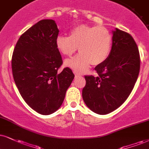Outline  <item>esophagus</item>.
Here are the masks:
<instances>
[{"instance_id": "obj_1", "label": "esophagus", "mask_w": 149, "mask_h": 149, "mask_svg": "<svg viewBox=\"0 0 149 149\" xmlns=\"http://www.w3.org/2000/svg\"><path fill=\"white\" fill-rule=\"evenodd\" d=\"M74 73L75 74V77H79V76H81V74H80V73L77 72H74Z\"/></svg>"}]
</instances>
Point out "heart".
<instances>
[{
	"instance_id": "b5f03b06",
	"label": "heart",
	"mask_w": 149,
	"mask_h": 149,
	"mask_svg": "<svg viewBox=\"0 0 149 149\" xmlns=\"http://www.w3.org/2000/svg\"><path fill=\"white\" fill-rule=\"evenodd\" d=\"M113 38L109 30L102 26L80 25L72 29L70 36L58 35L56 45L62 54L72 56L77 50L80 54L65 61L76 71H84L92 64L105 62L111 52Z\"/></svg>"
}]
</instances>
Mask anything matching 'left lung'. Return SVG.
Returning <instances> with one entry per match:
<instances>
[{
	"label": "left lung",
	"mask_w": 149,
	"mask_h": 149,
	"mask_svg": "<svg viewBox=\"0 0 149 149\" xmlns=\"http://www.w3.org/2000/svg\"><path fill=\"white\" fill-rule=\"evenodd\" d=\"M108 58L97 65V77L86 75L83 100L92 111L106 115L118 108L133 91L140 69V57L132 36L116 28Z\"/></svg>",
	"instance_id": "8db88e82"
}]
</instances>
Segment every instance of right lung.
<instances>
[{
    "label": "right lung",
    "instance_id": "obj_1",
    "mask_svg": "<svg viewBox=\"0 0 149 149\" xmlns=\"http://www.w3.org/2000/svg\"><path fill=\"white\" fill-rule=\"evenodd\" d=\"M58 32L54 21L41 20L20 36L12 54V74L20 94L44 115L61 107L74 77L68 67L58 71L63 63L56 45Z\"/></svg>",
    "mask_w": 149,
    "mask_h": 149
}]
</instances>
